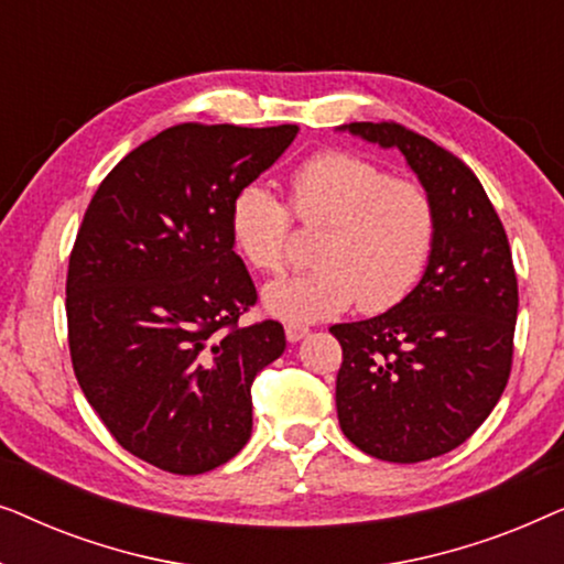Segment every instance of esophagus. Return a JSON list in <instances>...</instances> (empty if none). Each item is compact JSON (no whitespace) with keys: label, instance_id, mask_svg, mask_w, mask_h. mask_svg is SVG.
<instances>
[{"label":"esophagus","instance_id":"esophagus-1","mask_svg":"<svg viewBox=\"0 0 564 564\" xmlns=\"http://www.w3.org/2000/svg\"><path fill=\"white\" fill-rule=\"evenodd\" d=\"M307 334H311V330H307V326H300V323H288V326H284V336H288L290 344L303 341Z\"/></svg>","mask_w":564,"mask_h":564}]
</instances>
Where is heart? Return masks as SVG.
Segmentation results:
<instances>
[{"label": "heart", "mask_w": 564, "mask_h": 564, "mask_svg": "<svg viewBox=\"0 0 564 564\" xmlns=\"http://www.w3.org/2000/svg\"><path fill=\"white\" fill-rule=\"evenodd\" d=\"M290 187L297 218L323 226L313 249L318 267L267 284V313L311 323L357 300L361 311L377 313L419 284L436 243V207L419 182L392 180L372 161L326 151L303 161ZM230 236L259 272L280 274L290 264V213L264 184L236 192Z\"/></svg>", "instance_id": "obj_1"}]
</instances>
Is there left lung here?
Here are the masks:
<instances>
[{
  "instance_id": "8db88e82",
  "label": "left lung",
  "mask_w": 564,
  "mask_h": 564,
  "mask_svg": "<svg viewBox=\"0 0 564 564\" xmlns=\"http://www.w3.org/2000/svg\"><path fill=\"white\" fill-rule=\"evenodd\" d=\"M398 149L436 207V243L419 284L375 318L338 323L336 411L369 457L413 465L457 449L503 395L519 284L498 213L473 169L398 122H349Z\"/></svg>"
}]
</instances>
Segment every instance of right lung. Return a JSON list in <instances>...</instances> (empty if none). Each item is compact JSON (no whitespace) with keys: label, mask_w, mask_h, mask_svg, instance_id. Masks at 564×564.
<instances>
[{"label":"right lung","mask_w":564,"mask_h":564,"mask_svg":"<svg viewBox=\"0 0 564 564\" xmlns=\"http://www.w3.org/2000/svg\"><path fill=\"white\" fill-rule=\"evenodd\" d=\"M297 126L184 122L130 151L91 197L66 280L76 380L122 449L174 475L226 465L251 436V384L282 357L234 251L230 203Z\"/></svg>","instance_id":"add662e5"}]
</instances>
